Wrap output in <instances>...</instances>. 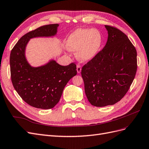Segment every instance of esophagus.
<instances>
[{
	"label": "esophagus",
	"instance_id": "esophagus-1",
	"mask_svg": "<svg viewBox=\"0 0 149 149\" xmlns=\"http://www.w3.org/2000/svg\"><path fill=\"white\" fill-rule=\"evenodd\" d=\"M81 71V66L78 65H77V72L78 73H80V72Z\"/></svg>",
	"mask_w": 149,
	"mask_h": 149
}]
</instances>
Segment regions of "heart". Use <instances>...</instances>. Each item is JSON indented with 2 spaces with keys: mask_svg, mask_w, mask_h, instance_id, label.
<instances>
[{
  "mask_svg": "<svg viewBox=\"0 0 149 149\" xmlns=\"http://www.w3.org/2000/svg\"><path fill=\"white\" fill-rule=\"evenodd\" d=\"M102 41V35L98 30L78 29L68 38L66 48L71 52H78L80 60L88 61L98 53Z\"/></svg>",
  "mask_w": 149,
  "mask_h": 149,
  "instance_id": "1",
  "label": "heart"
}]
</instances>
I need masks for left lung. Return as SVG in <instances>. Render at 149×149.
Listing matches in <instances>:
<instances>
[{
  "label": "left lung",
  "mask_w": 149,
  "mask_h": 149,
  "mask_svg": "<svg viewBox=\"0 0 149 149\" xmlns=\"http://www.w3.org/2000/svg\"><path fill=\"white\" fill-rule=\"evenodd\" d=\"M105 27V47L81 70L86 95L96 107L119 102L129 91L137 68L136 49L127 36L114 26Z\"/></svg>",
  "instance_id": "1"
}]
</instances>
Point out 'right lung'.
Segmentation results:
<instances>
[{"instance_id":"obj_1","label":"right lung","mask_w":149,"mask_h":149,"mask_svg":"<svg viewBox=\"0 0 149 149\" xmlns=\"http://www.w3.org/2000/svg\"><path fill=\"white\" fill-rule=\"evenodd\" d=\"M58 24H49L30 31L19 39L10 56L12 83L17 93L30 106L48 109L59 102L65 86L77 74L74 63L61 66L55 60L45 65L31 67L26 60L25 50L30 38L56 35Z\"/></svg>"}]
</instances>
